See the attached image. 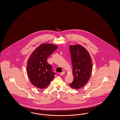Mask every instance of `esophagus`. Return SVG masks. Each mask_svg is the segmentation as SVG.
<instances>
[{
  "label": "esophagus",
  "mask_w": 120,
  "mask_h": 120,
  "mask_svg": "<svg viewBox=\"0 0 120 120\" xmlns=\"http://www.w3.org/2000/svg\"><path fill=\"white\" fill-rule=\"evenodd\" d=\"M65 73L64 72H62V73H60L59 74H60V75H61V76H62V75H64V74H65Z\"/></svg>",
  "instance_id": "esophagus-1"
}]
</instances>
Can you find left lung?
I'll use <instances>...</instances> for the list:
<instances>
[{
    "label": "left lung",
    "mask_w": 120,
    "mask_h": 120,
    "mask_svg": "<svg viewBox=\"0 0 120 120\" xmlns=\"http://www.w3.org/2000/svg\"><path fill=\"white\" fill-rule=\"evenodd\" d=\"M73 65V80L69 86L78 89L89 80L92 70V61L87 50L79 44L69 46Z\"/></svg>",
    "instance_id": "obj_1"
}]
</instances>
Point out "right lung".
<instances>
[{
	"instance_id": "1",
	"label": "right lung",
	"mask_w": 120,
	"mask_h": 120,
	"mask_svg": "<svg viewBox=\"0 0 120 120\" xmlns=\"http://www.w3.org/2000/svg\"><path fill=\"white\" fill-rule=\"evenodd\" d=\"M57 48L52 44H42L30 55L27 62V72L31 83L36 87L45 88L55 78V73L47 60Z\"/></svg>"
}]
</instances>
